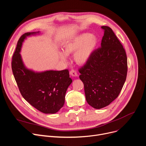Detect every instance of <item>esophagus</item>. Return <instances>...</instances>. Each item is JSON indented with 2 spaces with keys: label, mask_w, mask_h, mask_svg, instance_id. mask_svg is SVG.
I'll use <instances>...</instances> for the list:
<instances>
[{
  "label": "esophagus",
  "mask_w": 146,
  "mask_h": 146,
  "mask_svg": "<svg viewBox=\"0 0 146 146\" xmlns=\"http://www.w3.org/2000/svg\"><path fill=\"white\" fill-rule=\"evenodd\" d=\"M70 74L71 76H74V77L78 76L77 72H76L75 70H74V69H72V70H71L70 71Z\"/></svg>",
  "instance_id": "34e87169"
}]
</instances>
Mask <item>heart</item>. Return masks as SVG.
<instances>
[{
  "label": "heart",
  "instance_id": "obj_1",
  "mask_svg": "<svg viewBox=\"0 0 146 146\" xmlns=\"http://www.w3.org/2000/svg\"><path fill=\"white\" fill-rule=\"evenodd\" d=\"M96 43L97 38L95 36L83 33L65 42L63 50L66 55L77 51L74 54V59L77 63L83 64L89 59ZM59 56L62 60H65L66 56L62 53L59 54Z\"/></svg>",
  "mask_w": 146,
  "mask_h": 146
}]
</instances>
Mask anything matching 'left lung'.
<instances>
[{"mask_svg":"<svg viewBox=\"0 0 146 146\" xmlns=\"http://www.w3.org/2000/svg\"><path fill=\"white\" fill-rule=\"evenodd\" d=\"M104 30L101 46L92 51L79 69L87 103L96 109L110 105L120 94L127 72V56L122 44L108 26Z\"/></svg>","mask_w":146,"mask_h":146,"instance_id":"8db88e82","label":"left lung"}]
</instances>
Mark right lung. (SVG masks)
<instances>
[{"mask_svg": "<svg viewBox=\"0 0 146 146\" xmlns=\"http://www.w3.org/2000/svg\"><path fill=\"white\" fill-rule=\"evenodd\" d=\"M39 32L26 33L19 38L11 61L12 72L20 93L33 107L44 113H55L63 107L72 80L68 69L37 73L25 67L20 54L24 39Z\"/></svg>", "mask_w": 146, "mask_h": 146, "instance_id": "add662e5", "label": "right lung"}]
</instances>
